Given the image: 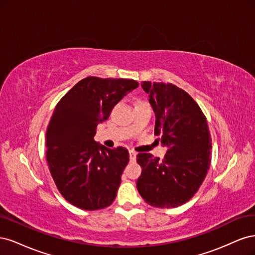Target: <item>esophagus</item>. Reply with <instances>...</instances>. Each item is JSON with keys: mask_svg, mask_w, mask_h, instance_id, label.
I'll return each instance as SVG.
<instances>
[{"mask_svg": "<svg viewBox=\"0 0 255 255\" xmlns=\"http://www.w3.org/2000/svg\"><path fill=\"white\" fill-rule=\"evenodd\" d=\"M128 154H129V159H130V160H135V159H136V155H137V153H136V152H134V151H129V152H128Z\"/></svg>", "mask_w": 255, "mask_h": 255, "instance_id": "34e87169", "label": "esophagus"}]
</instances>
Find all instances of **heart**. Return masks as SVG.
<instances>
[{"label": "heart", "instance_id": "obj_1", "mask_svg": "<svg viewBox=\"0 0 255 255\" xmlns=\"http://www.w3.org/2000/svg\"><path fill=\"white\" fill-rule=\"evenodd\" d=\"M136 105H149V104H148V102H145V101H138Z\"/></svg>", "mask_w": 255, "mask_h": 255}]
</instances>
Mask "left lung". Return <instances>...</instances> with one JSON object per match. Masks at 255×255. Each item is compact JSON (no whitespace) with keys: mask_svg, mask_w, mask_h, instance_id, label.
<instances>
[{"mask_svg":"<svg viewBox=\"0 0 255 255\" xmlns=\"http://www.w3.org/2000/svg\"><path fill=\"white\" fill-rule=\"evenodd\" d=\"M155 113L154 133L167 146L159 160L151 153H139L141 175L136 186L151 206L177 207L195 196L212 160V138L206 117L186 91L170 83L142 82Z\"/></svg>","mask_w":255,"mask_h":255,"instance_id":"left-lung-1","label":"left lung"}]
</instances>
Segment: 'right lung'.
<instances>
[{"label": "right lung", "mask_w": 255, "mask_h": 255, "mask_svg": "<svg viewBox=\"0 0 255 255\" xmlns=\"http://www.w3.org/2000/svg\"><path fill=\"white\" fill-rule=\"evenodd\" d=\"M138 85L128 79L88 76L57 103L45 134L47 160L58 191L72 205L96 211L114 202L128 151L109 149L94 137L99 123Z\"/></svg>", "instance_id": "1"}]
</instances>
